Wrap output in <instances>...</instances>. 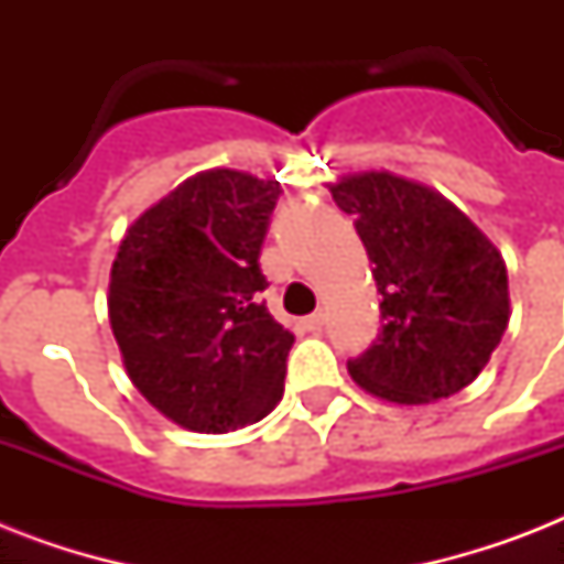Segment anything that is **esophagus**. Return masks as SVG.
<instances>
[{
    "label": "esophagus",
    "instance_id": "obj_1",
    "mask_svg": "<svg viewBox=\"0 0 564 564\" xmlns=\"http://www.w3.org/2000/svg\"><path fill=\"white\" fill-rule=\"evenodd\" d=\"M325 322H327V316H325V313H322V310H318V313H313V316L304 318V327L316 334V330H322V327H325Z\"/></svg>",
    "mask_w": 564,
    "mask_h": 564
}]
</instances>
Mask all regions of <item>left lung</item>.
I'll use <instances>...</instances> for the list:
<instances>
[{
	"instance_id": "1",
	"label": "left lung",
	"mask_w": 564,
	"mask_h": 564,
	"mask_svg": "<svg viewBox=\"0 0 564 564\" xmlns=\"http://www.w3.org/2000/svg\"><path fill=\"white\" fill-rule=\"evenodd\" d=\"M375 263L380 334L348 360L366 392L394 403L456 394L480 375L509 325L507 265L463 210L389 172L330 187Z\"/></svg>"
}]
</instances>
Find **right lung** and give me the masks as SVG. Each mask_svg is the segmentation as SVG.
Here are the masks:
<instances>
[{"label": "right lung", "instance_id": "1", "mask_svg": "<svg viewBox=\"0 0 564 564\" xmlns=\"http://www.w3.org/2000/svg\"><path fill=\"white\" fill-rule=\"evenodd\" d=\"M278 195L246 172H202L119 246L110 327L137 389L181 427L228 433L281 401L295 336L265 310L260 272Z\"/></svg>", "mask_w": 564, "mask_h": 564}]
</instances>
